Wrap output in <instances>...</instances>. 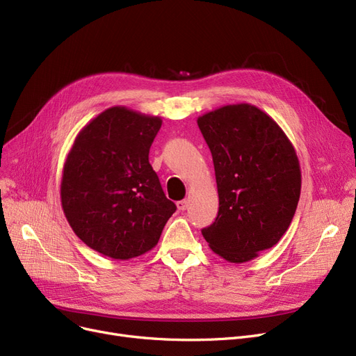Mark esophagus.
Returning <instances> with one entry per match:
<instances>
[{
	"label": "esophagus",
	"instance_id": "34e87169",
	"mask_svg": "<svg viewBox=\"0 0 356 356\" xmlns=\"http://www.w3.org/2000/svg\"><path fill=\"white\" fill-rule=\"evenodd\" d=\"M176 204H177V209L183 212V211L188 209V207H189V202L186 200V199H183V200H179Z\"/></svg>",
	"mask_w": 356,
	"mask_h": 356
}]
</instances>
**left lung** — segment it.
<instances>
[{
    "label": "left lung",
    "mask_w": 356,
    "mask_h": 356,
    "mask_svg": "<svg viewBox=\"0 0 356 356\" xmlns=\"http://www.w3.org/2000/svg\"><path fill=\"white\" fill-rule=\"evenodd\" d=\"M215 165L219 211L202 229L211 250L229 263H247L274 247L300 197L294 147L266 112L227 105L197 118Z\"/></svg>",
    "instance_id": "1"
}]
</instances>
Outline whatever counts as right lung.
Listing matches in <instances>:
<instances>
[{
	"mask_svg": "<svg viewBox=\"0 0 356 356\" xmlns=\"http://www.w3.org/2000/svg\"><path fill=\"white\" fill-rule=\"evenodd\" d=\"M160 127L159 117L112 106L82 128L67 154L60 183L65 216L105 257L145 254L176 212L148 161Z\"/></svg>",
	"mask_w": 356,
	"mask_h": 356,
	"instance_id": "1",
	"label": "right lung"
}]
</instances>
